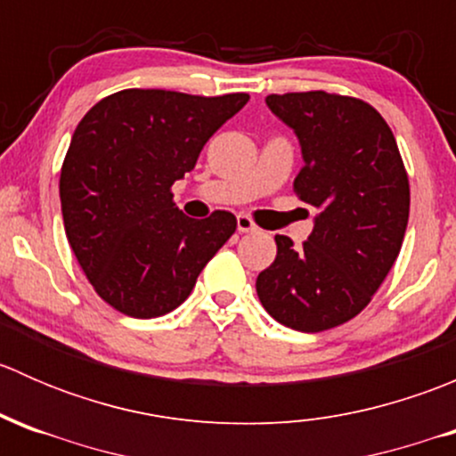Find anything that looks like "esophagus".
I'll use <instances>...</instances> for the list:
<instances>
[{"mask_svg":"<svg viewBox=\"0 0 456 456\" xmlns=\"http://www.w3.org/2000/svg\"><path fill=\"white\" fill-rule=\"evenodd\" d=\"M236 223H238V232H240V233H251V232H256V229H257L254 220H251L247 214H238Z\"/></svg>","mask_w":456,"mask_h":456,"instance_id":"34e87169","label":"esophagus"}]
</instances>
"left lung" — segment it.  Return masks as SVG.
I'll use <instances>...</instances> for the list:
<instances>
[{"label": "left lung", "instance_id": "obj_1", "mask_svg": "<svg viewBox=\"0 0 456 456\" xmlns=\"http://www.w3.org/2000/svg\"><path fill=\"white\" fill-rule=\"evenodd\" d=\"M266 105L300 141L305 165L293 191L317 216L300 249L275 236L278 256L256 291L280 324L320 333L364 311L397 260L408 174L388 123L366 101L314 90L269 94Z\"/></svg>", "mask_w": 456, "mask_h": 456}]
</instances>
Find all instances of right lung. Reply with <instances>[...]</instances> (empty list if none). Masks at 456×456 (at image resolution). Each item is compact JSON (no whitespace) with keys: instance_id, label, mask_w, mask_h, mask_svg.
<instances>
[{"instance_id":"add662e5","label":"right lung","mask_w":456,"mask_h":456,"mask_svg":"<svg viewBox=\"0 0 456 456\" xmlns=\"http://www.w3.org/2000/svg\"><path fill=\"white\" fill-rule=\"evenodd\" d=\"M249 94L114 92L81 118L61 165L63 227L94 291L123 315L150 320L187 300L236 232L232 211L187 218L172 185Z\"/></svg>"}]
</instances>
